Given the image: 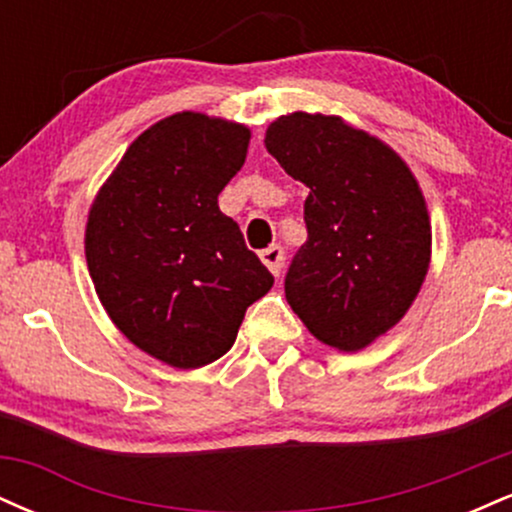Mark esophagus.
Masks as SVG:
<instances>
[{"instance_id": "esophagus-1", "label": "esophagus", "mask_w": 512, "mask_h": 512, "mask_svg": "<svg viewBox=\"0 0 512 512\" xmlns=\"http://www.w3.org/2000/svg\"><path fill=\"white\" fill-rule=\"evenodd\" d=\"M260 257H262V262L267 264L269 272H272L274 276L281 274V267H284V248H281V245H272V248L262 250Z\"/></svg>"}]
</instances>
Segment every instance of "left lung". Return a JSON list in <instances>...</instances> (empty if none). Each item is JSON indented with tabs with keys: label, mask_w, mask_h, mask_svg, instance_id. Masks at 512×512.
Masks as SVG:
<instances>
[{
	"label": "left lung",
	"mask_w": 512,
	"mask_h": 512,
	"mask_svg": "<svg viewBox=\"0 0 512 512\" xmlns=\"http://www.w3.org/2000/svg\"><path fill=\"white\" fill-rule=\"evenodd\" d=\"M264 146L310 187L308 240L286 272V301L320 342L363 349L402 320L426 279L424 195L390 146L342 117H279Z\"/></svg>",
	"instance_id": "left-lung-1"
}]
</instances>
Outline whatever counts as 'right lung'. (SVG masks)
I'll return each instance as SVG.
<instances>
[{
    "label": "right lung",
    "instance_id": "add662e5",
    "mask_svg": "<svg viewBox=\"0 0 512 512\" xmlns=\"http://www.w3.org/2000/svg\"><path fill=\"white\" fill-rule=\"evenodd\" d=\"M250 129L178 113L137 137L88 211L86 262L110 320L175 368L216 361L274 276L219 195L243 168Z\"/></svg>",
    "mask_w": 512,
    "mask_h": 512
}]
</instances>
